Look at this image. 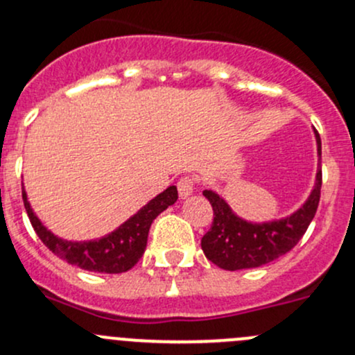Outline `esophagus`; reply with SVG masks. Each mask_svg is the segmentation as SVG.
I'll return each instance as SVG.
<instances>
[{
    "label": "esophagus",
    "mask_w": 355,
    "mask_h": 355,
    "mask_svg": "<svg viewBox=\"0 0 355 355\" xmlns=\"http://www.w3.org/2000/svg\"><path fill=\"white\" fill-rule=\"evenodd\" d=\"M177 189H178V193H180L182 198L190 197V196H192V193L197 190V182H196V178H192V177H182L180 180H178Z\"/></svg>",
    "instance_id": "1"
}]
</instances>
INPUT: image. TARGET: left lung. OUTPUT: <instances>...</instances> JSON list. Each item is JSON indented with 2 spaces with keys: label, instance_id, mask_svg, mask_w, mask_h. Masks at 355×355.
<instances>
[{
  "label": "left lung",
  "instance_id": "8db88e82",
  "mask_svg": "<svg viewBox=\"0 0 355 355\" xmlns=\"http://www.w3.org/2000/svg\"><path fill=\"white\" fill-rule=\"evenodd\" d=\"M313 133L318 155L315 184L302 207L290 216L264 222L246 220L237 216L224 197L214 190H204V197L214 209L212 227L200 243L205 258L222 270L237 271L271 263L297 246L313 220L320 200L322 141L317 131Z\"/></svg>",
  "mask_w": 355,
  "mask_h": 355
}]
</instances>
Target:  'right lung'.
I'll return each instance as SVG.
<instances>
[{
    "label": "right lung",
    "mask_w": 355,
    "mask_h": 355,
    "mask_svg": "<svg viewBox=\"0 0 355 355\" xmlns=\"http://www.w3.org/2000/svg\"><path fill=\"white\" fill-rule=\"evenodd\" d=\"M177 198V187L170 185L109 234L91 241H67L55 236L42 224L23 189V204L42 243L69 264H76L85 271L107 272V275L124 272L138 263L146 249L151 222L157 219L158 214L173 205Z\"/></svg>",
    "instance_id": "obj_1"
}]
</instances>
